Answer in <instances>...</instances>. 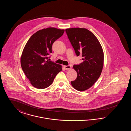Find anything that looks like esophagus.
I'll return each instance as SVG.
<instances>
[{
  "mask_svg": "<svg viewBox=\"0 0 131 131\" xmlns=\"http://www.w3.org/2000/svg\"><path fill=\"white\" fill-rule=\"evenodd\" d=\"M64 68L65 69V70H68L69 69L71 68V66L70 65H68V66H64Z\"/></svg>",
  "mask_w": 131,
  "mask_h": 131,
  "instance_id": "34e87169",
  "label": "esophagus"
}]
</instances>
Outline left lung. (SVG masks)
<instances>
[{"instance_id": "1", "label": "left lung", "mask_w": 131, "mask_h": 131, "mask_svg": "<svg viewBox=\"0 0 131 131\" xmlns=\"http://www.w3.org/2000/svg\"><path fill=\"white\" fill-rule=\"evenodd\" d=\"M77 56L81 54L83 62L74 65L77 78L71 84L83 91L91 87L100 77L104 65V52L98 39L91 31L79 27L65 30Z\"/></svg>"}]
</instances>
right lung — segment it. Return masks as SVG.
<instances>
[{
    "instance_id": "1",
    "label": "right lung",
    "mask_w": 131,
    "mask_h": 131,
    "mask_svg": "<svg viewBox=\"0 0 131 131\" xmlns=\"http://www.w3.org/2000/svg\"><path fill=\"white\" fill-rule=\"evenodd\" d=\"M64 32V29L54 27L44 28L33 34L25 45L20 64L34 87L38 89L49 87L57 74L62 71L61 65L49 61L48 58L52 52V44Z\"/></svg>"
}]
</instances>
